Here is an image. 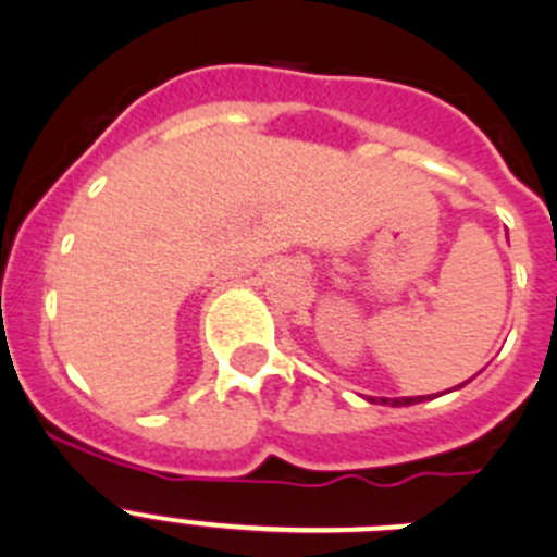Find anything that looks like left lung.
<instances>
[{"label": "left lung", "instance_id": "left-lung-1", "mask_svg": "<svg viewBox=\"0 0 557 557\" xmlns=\"http://www.w3.org/2000/svg\"><path fill=\"white\" fill-rule=\"evenodd\" d=\"M371 401H373V398H371ZM416 401H424V396H416V398H382V405H391V407L416 405Z\"/></svg>", "mask_w": 557, "mask_h": 557}]
</instances>
